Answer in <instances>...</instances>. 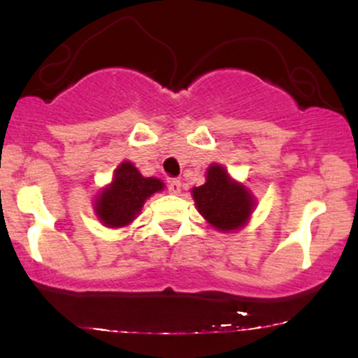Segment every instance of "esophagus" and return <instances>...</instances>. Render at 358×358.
Segmentation results:
<instances>
[{
    "instance_id": "1",
    "label": "esophagus",
    "mask_w": 358,
    "mask_h": 358,
    "mask_svg": "<svg viewBox=\"0 0 358 358\" xmlns=\"http://www.w3.org/2000/svg\"><path fill=\"white\" fill-rule=\"evenodd\" d=\"M168 190L170 193H173V195H178V193H182V182L180 180H170V183H168Z\"/></svg>"
}]
</instances>
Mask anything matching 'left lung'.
Here are the masks:
<instances>
[{
	"label": "left lung",
	"instance_id": "8db88e82",
	"mask_svg": "<svg viewBox=\"0 0 358 358\" xmlns=\"http://www.w3.org/2000/svg\"><path fill=\"white\" fill-rule=\"evenodd\" d=\"M196 208L212 227L232 232L248 224L256 202L242 183L234 182L224 166L213 163L207 170V180L192 190Z\"/></svg>",
	"mask_w": 358,
	"mask_h": 358
}]
</instances>
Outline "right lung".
Here are the masks:
<instances>
[{
	"label": "right lung",
	"instance_id": "right-lung-1",
	"mask_svg": "<svg viewBox=\"0 0 358 358\" xmlns=\"http://www.w3.org/2000/svg\"><path fill=\"white\" fill-rule=\"evenodd\" d=\"M163 188L162 180L146 178L133 163L122 162L114 171L113 183L97 195L94 210L106 227H124L139 215L146 199Z\"/></svg>",
	"mask_w": 358,
	"mask_h": 358
}]
</instances>
